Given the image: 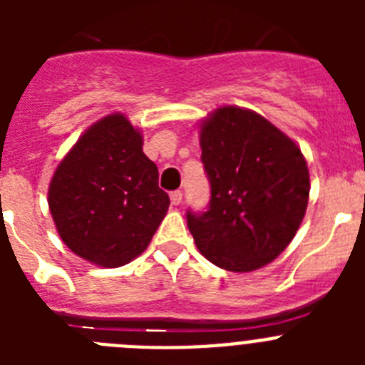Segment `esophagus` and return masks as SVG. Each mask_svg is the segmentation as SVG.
<instances>
[{
    "label": "esophagus",
    "mask_w": 365,
    "mask_h": 365,
    "mask_svg": "<svg viewBox=\"0 0 365 365\" xmlns=\"http://www.w3.org/2000/svg\"><path fill=\"white\" fill-rule=\"evenodd\" d=\"M170 201H172V205H180V201H182V192L180 190H175V192L170 193Z\"/></svg>",
    "instance_id": "1"
}]
</instances>
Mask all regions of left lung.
<instances>
[{"label": "left lung", "instance_id": "left-lung-1", "mask_svg": "<svg viewBox=\"0 0 365 365\" xmlns=\"http://www.w3.org/2000/svg\"><path fill=\"white\" fill-rule=\"evenodd\" d=\"M201 150L210 202L186 212L199 252L232 272L261 269L291 243L307 210L302 151L267 118L234 106L202 122Z\"/></svg>", "mask_w": 365, "mask_h": 365}]
</instances>
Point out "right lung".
<instances>
[{"label":"right lung","instance_id":"1","mask_svg":"<svg viewBox=\"0 0 365 365\" xmlns=\"http://www.w3.org/2000/svg\"><path fill=\"white\" fill-rule=\"evenodd\" d=\"M170 206L143 135L120 115L93 124L54 172L49 208L63 243L100 267L146 250Z\"/></svg>","mask_w":365,"mask_h":365}]
</instances>
